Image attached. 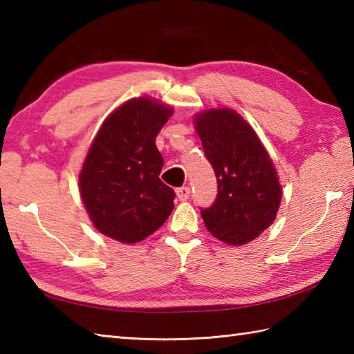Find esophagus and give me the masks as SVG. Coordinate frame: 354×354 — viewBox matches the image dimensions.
<instances>
[{
	"label": "esophagus",
	"instance_id": "1",
	"mask_svg": "<svg viewBox=\"0 0 354 354\" xmlns=\"http://www.w3.org/2000/svg\"><path fill=\"white\" fill-rule=\"evenodd\" d=\"M176 196L179 201H187L190 196V187H179L176 189Z\"/></svg>",
	"mask_w": 354,
	"mask_h": 354
}]
</instances>
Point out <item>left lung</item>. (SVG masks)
I'll return each mask as SVG.
<instances>
[{"label": "left lung", "mask_w": 354, "mask_h": 354, "mask_svg": "<svg viewBox=\"0 0 354 354\" xmlns=\"http://www.w3.org/2000/svg\"><path fill=\"white\" fill-rule=\"evenodd\" d=\"M193 123L217 179V198L202 209V219L221 242L246 245L270 227L280 208L275 165L252 126L234 109L202 111Z\"/></svg>", "instance_id": "8db88e82"}]
</instances>
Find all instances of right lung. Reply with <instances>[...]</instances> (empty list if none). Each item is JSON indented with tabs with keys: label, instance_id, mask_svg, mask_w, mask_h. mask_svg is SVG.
<instances>
[{
	"label": "right lung",
	"instance_id": "1",
	"mask_svg": "<svg viewBox=\"0 0 354 354\" xmlns=\"http://www.w3.org/2000/svg\"><path fill=\"white\" fill-rule=\"evenodd\" d=\"M173 108L150 97L111 112L94 137L79 175L82 202L95 230L126 245L167 221L175 192L160 179L164 160L155 140Z\"/></svg>",
	"mask_w": 354,
	"mask_h": 354
}]
</instances>
